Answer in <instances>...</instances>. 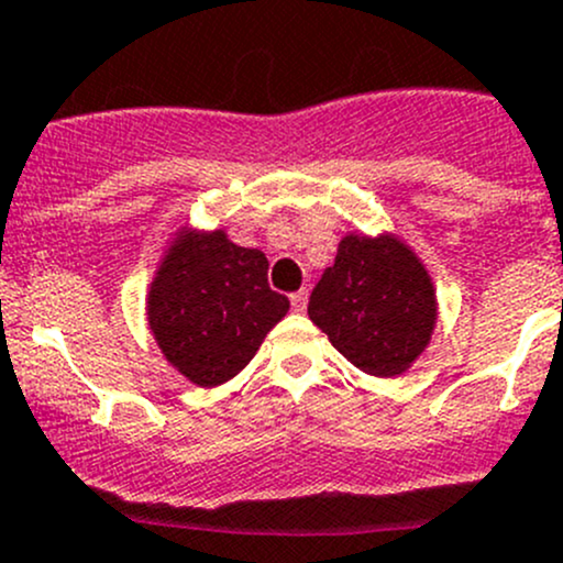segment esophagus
Segmentation results:
<instances>
[{
  "label": "esophagus",
  "mask_w": 563,
  "mask_h": 563,
  "mask_svg": "<svg viewBox=\"0 0 563 563\" xmlns=\"http://www.w3.org/2000/svg\"><path fill=\"white\" fill-rule=\"evenodd\" d=\"M291 308L297 310V313H305V308H308V291H294L291 294Z\"/></svg>",
  "instance_id": "34e87169"
}]
</instances>
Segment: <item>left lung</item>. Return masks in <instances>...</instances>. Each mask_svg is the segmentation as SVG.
Segmentation results:
<instances>
[{
	"instance_id": "8db88e82",
	"label": "left lung",
	"mask_w": 563,
	"mask_h": 563,
	"mask_svg": "<svg viewBox=\"0 0 563 563\" xmlns=\"http://www.w3.org/2000/svg\"><path fill=\"white\" fill-rule=\"evenodd\" d=\"M310 321L371 376H397L428 345L435 297L428 272L391 236H345L316 283Z\"/></svg>"
}]
</instances>
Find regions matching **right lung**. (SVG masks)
Returning <instances> with one entry per match:
<instances>
[{
  "instance_id": "1",
  "label": "right lung",
  "mask_w": 563,
  "mask_h": 563,
  "mask_svg": "<svg viewBox=\"0 0 563 563\" xmlns=\"http://www.w3.org/2000/svg\"><path fill=\"white\" fill-rule=\"evenodd\" d=\"M261 250L236 247L223 231L174 245L150 291V323L163 354L198 387H218L253 360L288 313L272 291Z\"/></svg>"
}]
</instances>
